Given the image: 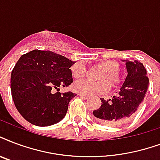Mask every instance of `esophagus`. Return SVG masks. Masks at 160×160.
I'll return each instance as SVG.
<instances>
[{
    "label": "esophagus",
    "instance_id": "34e87169",
    "mask_svg": "<svg viewBox=\"0 0 160 160\" xmlns=\"http://www.w3.org/2000/svg\"><path fill=\"white\" fill-rule=\"evenodd\" d=\"M79 96H81L82 98H84V99H88L89 98V96H87V95H83V94H79Z\"/></svg>",
    "mask_w": 160,
    "mask_h": 160
}]
</instances>
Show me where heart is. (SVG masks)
Returning a JSON list of instances; mask_svg holds the SVG:
<instances>
[{
    "label": "heart",
    "instance_id": "heart-1",
    "mask_svg": "<svg viewBox=\"0 0 160 160\" xmlns=\"http://www.w3.org/2000/svg\"><path fill=\"white\" fill-rule=\"evenodd\" d=\"M99 66L104 72L100 76L99 82H91L88 80H80L75 82L73 85V90L78 93L83 95H95V94L105 93L110 89L108 80L113 86L120 85L121 77L118 74L119 64L115 60H104L101 62ZM72 76L75 79L83 78L86 74L85 65L81 63L74 64L71 68Z\"/></svg>",
    "mask_w": 160,
    "mask_h": 160
}]
</instances>
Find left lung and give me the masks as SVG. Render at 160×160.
I'll return each instance as SVG.
<instances>
[{
  "instance_id": "8db88e82",
  "label": "left lung",
  "mask_w": 160,
  "mask_h": 160,
  "mask_svg": "<svg viewBox=\"0 0 160 160\" xmlns=\"http://www.w3.org/2000/svg\"><path fill=\"white\" fill-rule=\"evenodd\" d=\"M124 61L128 76L119 94L109 100L102 98L101 107L93 112L98 121L107 125H120L128 121L137 112L148 90V77L143 64L138 60Z\"/></svg>"
}]
</instances>
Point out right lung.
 <instances>
[{"instance_id": "right-lung-1", "label": "right lung", "mask_w": 160, "mask_h": 160, "mask_svg": "<svg viewBox=\"0 0 160 160\" xmlns=\"http://www.w3.org/2000/svg\"><path fill=\"white\" fill-rule=\"evenodd\" d=\"M74 64L52 51L35 49L21 56L12 71L11 91L16 108L28 122L45 127L64 118L76 94L60 93L58 87L73 82L69 68Z\"/></svg>"}]
</instances>
